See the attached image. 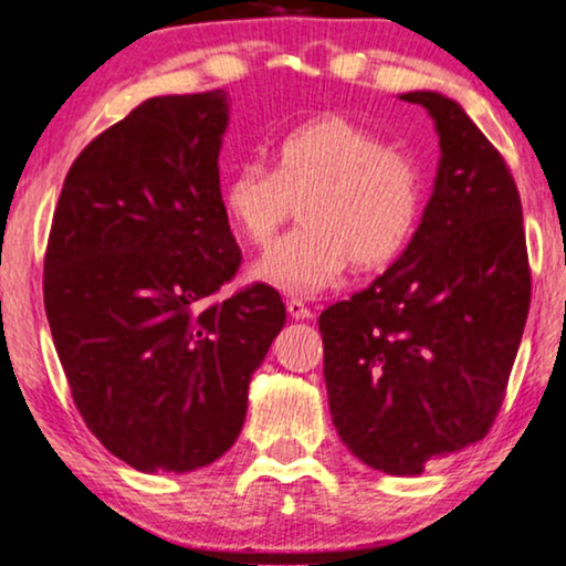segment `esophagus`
<instances>
[{
	"instance_id": "esophagus-1",
	"label": "esophagus",
	"mask_w": 566,
	"mask_h": 566,
	"mask_svg": "<svg viewBox=\"0 0 566 566\" xmlns=\"http://www.w3.org/2000/svg\"><path fill=\"white\" fill-rule=\"evenodd\" d=\"M287 313H290L295 321L313 318V311H311V307H307L300 297H290V300H287Z\"/></svg>"
}]
</instances>
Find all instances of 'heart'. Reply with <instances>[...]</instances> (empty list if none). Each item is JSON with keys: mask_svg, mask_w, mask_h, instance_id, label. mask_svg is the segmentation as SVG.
<instances>
[{"mask_svg": "<svg viewBox=\"0 0 566 566\" xmlns=\"http://www.w3.org/2000/svg\"><path fill=\"white\" fill-rule=\"evenodd\" d=\"M274 168L240 165L222 184V212L238 235L266 248L303 199V228L284 235L253 276L292 295L331 287L349 261L386 266L403 251L424 209V168L411 153L344 116L307 120L279 137Z\"/></svg>", "mask_w": 566, "mask_h": 566, "instance_id": "obj_1", "label": "heart"}]
</instances>
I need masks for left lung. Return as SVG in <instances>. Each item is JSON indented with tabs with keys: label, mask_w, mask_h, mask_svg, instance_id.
Here are the masks:
<instances>
[{
	"label": "left lung",
	"mask_w": 566,
	"mask_h": 566,
	"mask_svg": "<svg viewBox=\"0 0 566 566\" xmlns=\"http://www.w3.org/2000/svg\"><path fill=\"white\" fill-rule=\"evenodd\" d=\"M424 105L440 168L394 266L318 318L323 375L344 446L375 471L417 476L484 440L507 390L531 307L523 207L507 163L440 93Z\"/></svg>",
	"instance_id": "1"
}]
</instances>
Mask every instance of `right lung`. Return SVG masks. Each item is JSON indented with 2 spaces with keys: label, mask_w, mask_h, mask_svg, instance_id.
I'll return each instance as SVG.
<instances>
[{
  "label": "right lung",
  "mask_w": 566,
  "mask_h": 566,
  "mask_svg": "<svg viewBox=\"0 0 566 566\" xmlns=\"http://www.w3.org/2000/svg\"><path fill=\"white\" fill-rule=\"evenodd\" d=\"M224 129L222 90L149 97L82 149L51 222L43 303L74 406L142 473L228 453L287 318L269 284L214 297L240 266Z\"/></svg>",
  "instance_id": "add662e5"
}]
</instances>
